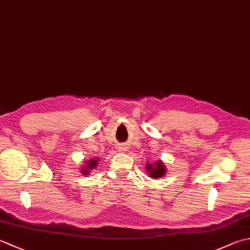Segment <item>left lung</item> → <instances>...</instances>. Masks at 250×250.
Segmentation results:
<instances>
[{
    "label": "left lung",
    "instance_id": "obj_1",
    "mask_svg": "<svg viewBox=\"0 0 250 250\" xmlns=\"http://www.w3.org/2000/svg\"><path fill=\"white\" fill-rule=\"evenodd\" d=\"M146 171H147L149 177L154 179L163 178L166 174V167L161 160L156 161L155 164H148L146 165Z\"/></svg>",
    "mask_w": 250,
    "mask_h": 250
}]
</instances>
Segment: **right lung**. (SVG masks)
I'll return each mask as SVG.
<instances>
[{
    "label": "right lung",
    "instance_id": "obj_1",
    "mask_svg": "<svg viewBox=\"0 0 250 250\" xmlns=\"http://www.w3.org/2000/svg\"><path fill=\"white\" fill-rule=\"evenodd\" d=\"M99 160L100 159H90V160H87V161H85V165H83V167H82V171H81V173L82 174H84V175H89L90 174V171L92 170V169H94L95 167H97V164H99Z\"/></svg>",
    "mask_w": 250,
    "mask_h": 250
}]
</instances>
